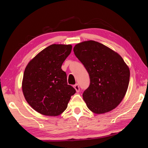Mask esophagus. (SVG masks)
<instances>
[{"label": "esophagus", "instance_id": "esophagus-1", "mask_svg": "<svg viewBox=\"0 0 148 148\" xmlns=\"http://www.w3.org/2000/svg\"><path fill=\"white\" fill-rule=\"evenodd\" d=\"M74 88L75 89V90L77 92L79 91V85L78 84H76L74 85Z\"/></svg>", "mask_w": 148, "mask_h": 148}]
</instances>
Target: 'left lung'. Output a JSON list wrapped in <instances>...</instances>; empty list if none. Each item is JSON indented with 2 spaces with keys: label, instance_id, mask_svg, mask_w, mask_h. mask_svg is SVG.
I'll return each mask as SVG.
<instances>
[{
  "label": "left lung",
  "instance_id": "1",
  "mask_svg": "<svg viewBox=\"0 0 148 148\" xmlns=\"http://www.w3.org/2000/svg\"><path fill=\"white\" fill-rule=\"evenodd\" d=\"M73 52L90 78V84L83 94L88 108L97 114L116 108L126 95L130 75L122 57L91 40L76 44Z\"/></svg>",
  "mask_w": 148,
  "mask_h": 148
}]
</instances>
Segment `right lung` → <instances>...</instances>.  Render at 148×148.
<instances>
[{"label": "right lung", "mask_w": 148, "mask_h": 148, "mask_svg": "<svg viewBox=\"0 0 148 148\" xmlns=\"http://www.w3.org/2000/svg\"><path fill=\"white\" fill-rule=\"evenodd\" d=\"M71 49L70 44H52L26 65L22 91L26 101L38 113L53 117L60 115L76 92L67 84L66 73L61 69Z\"/></svg>", "instance_id": "1"}]
</instances>
